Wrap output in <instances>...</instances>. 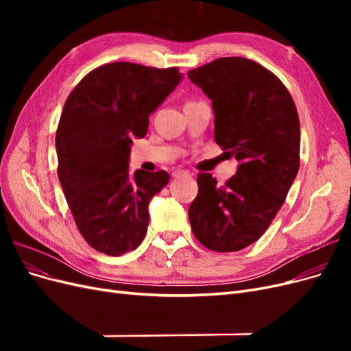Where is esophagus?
I'll return each mask as SVG.
<instances>
[{
    "instance_id": "1",
    "label": "esophagus",
    "mask_w": 351,
    "mask_h": 351,
    "mask_svg": "<svg viewBox=\"0 0 351 351\" xmlns=\"http://www.w3.org/2000/svg\"><path fill=\"white\" fill-rule=\"evenodd\" d=\"M182 176H190L189 171H186V169H176V171H173V177L177 178V177H182Z\"/></svg>"
}]
</instances>
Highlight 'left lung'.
Returning <instances> with one entry per match:
<instances>
[{
	"label": "left lung",
	"mask_w": 351,
	"mask_h": 351,
	"mask_svg": "<svg viewBox=\"0 0 351 351\" xmlns=\"http://www.w3.org/2000/svg\"><path fill=\"white\" fill-rule=\"evenodd\" d=\"M187 76L212 101L215 142L239 161L226 186L197 176L190 226L209 250L237 252L268 230L299 171V114L282 82L252 60L217 58Z\"/></svg>",
	"instance_id": "1"
}]
</instances>
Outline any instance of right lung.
I'll list each match as a JSON object with an SVG mask.
<instances>
[{
	"label": "right lung",
	"mask_w": 351,
	"mask_h": 351,
	"mask_svg": "<svg viewBox=\"0 0 351 351\" xmlns=\"http://www.w3.org/2000/svg\"><path fill=\"white\" fill-rule=\"evenodd\" d=\"M183 74L111 62L73 89L56 134L58 178L74 222L89 246L110 256L139 247L149 224V202L168 184L167 171L129 173L134 137Z\"/></svg>",
	"instance_id": "1"
}]
</instances>
